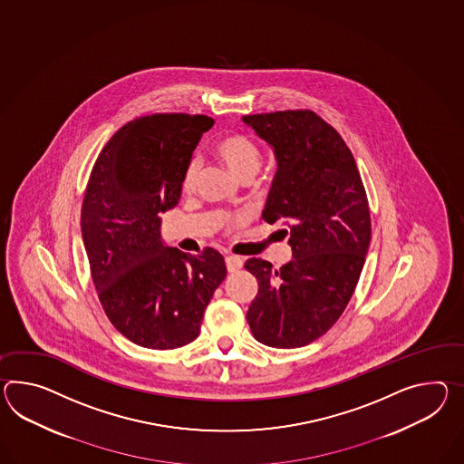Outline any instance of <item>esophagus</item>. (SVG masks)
I'll use <instances>...</instances> for the list:
<instances>
[{
  "label": "esophagus",
  "mask_w": 464,
  "mask_h": 464,
  "mask_svg": "<svg viewBox=\"0 0 464 464\" xmlns=\"http://www.w3.org/2000/svg\"><path fill=\"white\" fill-rule=\"evenodd\" d=\"M243 266V260L237 256H227V273H237Z\"/></svg>",
  "instance_id": "obj_1"
}]
</instances>
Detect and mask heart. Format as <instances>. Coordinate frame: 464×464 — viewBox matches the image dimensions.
<instances>
[{
  "label": "heart",
  "mask_w": 464,
  "mask_h": 464,
  "mask_svg": "<svg viewBox=\"0 0 464 464\" xmlns=\"http://www.w3.org/2000/svg\"><path fill=\"white\" fill-rule=\"evenodd\" d=\"M215 154L237 181L243 178H253L260 169V150L246 136L233 134V136L223 137L221 140L216 142ZM196 172H198V166L196 162H191L182 179L184 189H191L196 179Z\"/></svg>",
  "instance_id": "b5f03b06"
}]
</instances>
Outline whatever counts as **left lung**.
<instances>
[{
	"label": "left lung",
	"instance_id": "1",
	"mask_svg": "<svg viewBox=\"0 0 464 464\" xmlns=\"http://www.w3.org/2000/svg\"><path fill=\"white\" fill-rule=\"evenodd\" d=\"M272 149L276 174L263 211L290 235L292 260L275 270L251 258L258 280L246 320L253 337L295 349L322 337L352 298L371 245V213L351 149L310 111L241 119Z\"/></svg>",
	"mask_w": 464,
	"mask_h": 464
}]
</instances>
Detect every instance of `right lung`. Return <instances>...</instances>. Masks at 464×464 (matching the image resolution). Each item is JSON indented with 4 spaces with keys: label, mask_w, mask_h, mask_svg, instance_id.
<instances>
[{
    "label": "right lung",
    "mask_w": 464,
    "mask_h": 464,
    "mask_svg": "<svg viewBox=\"0 0 464 464\" xmlns=\"http://www.w3.org/2000/svg\"><path fill=\"white\" fill-rule=\"evenodd\" d=\"M213 119L186 113L139 117L105 144L82 204V239L105 315L146 349L198 339L204 310L227 276L223 256L170 248L160 215L181 199L192 150Z\"/></svg>",
    "instance_id": "right-lung-1"
}]
</instances>
